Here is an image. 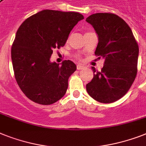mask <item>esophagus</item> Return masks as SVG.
<instances>
[{
  "label": "esophagus",
  "instance_id": "34e87169",
  "mask_svg": "<svg viewBox=\"0 0 146 146\" xmlns=\"http://www.w3.org/2000/svg\"><path fill=\"white\" fill-rule=\"evenodd\" d=\"M76 67H77V70H82L85 68V66L82 64H77Z\"/></svg>",
  "mask_w": 146,
  "mask_h": 146
}]
</instances>
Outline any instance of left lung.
I'll use <instances>...</instances> for the list:
<instances>
[{
  "mask_svg": "<svg viewBox=\"0 0 146 146\" xmlns=\"http://www.w3.org/2000/svg\"><path fill=\"white\" fill-rule=\"evenodd\" d=\"M98 34L95 54L104 58L101 71L86 85L92 98L104 104L119 100L128 92L137 73L139 46L124 20L112 13H95L86 19Z\"/></svg>",
  "mask_w": 146,
  "mask_h": 146,
  "instance_id": "obj_1",
  "label": "left lung"
}]
</instances>
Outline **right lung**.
Returning <instances> with one entry per match:
<instances>
[{
    "instance_id": "add662e5",
    "label": "right lung",
    "mask_w": 146,
    "mask_h": 146,
    "mask_svg": "<svg viewBox=\"0 0 146 146\" xmlns=\"http://www.w3.org/2000/svg\"><path fill=\"white\" fill-rule=\"evenodd\" d=\"M84 16L76 12L44 9L31 15L18 29L11 49L15 80L25 96L42 105L64 97L68 79L76 70L70 60L51 62L54 48L64 46L74 26Z\"/></svg>"
}]
</instances>
